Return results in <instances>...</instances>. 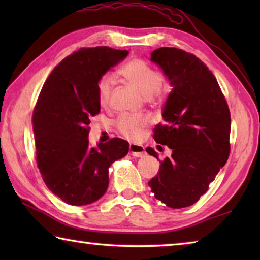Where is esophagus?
I'll use <instances>...</instances> for the list:
<instances>
[{"instance_id": "esophagus-1", "label": "esophagus", "mask_w": 260, "mask_h": 260, "mask_svg": "<svg viewBox=\"0 0 260 260\" xmlns=\"http://www.w3.org/2000/svg\"><path fill=\"white\" fill-rule=\"evenodd\" d=\"M129 153L134 157H143L146 155V150L142 146H139V144L131 143L129 144Z\"/></svg>"}]
</instances>
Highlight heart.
Returning a JSON list of instances; mask_svg holds the SVG:
<instances>
[{
    "label": "heart",
    "instance_id": "obj_1",
    "mask_svg": "<svg viewBox=\"0 0 260 260\" xmlns=\"http://www.w3.org/2000/svg\"><path fill=\"white\" fill-rule=\"evenodd\" d=\"M120 74L134 86L141 94L147 98H159L162 85L161 74L156 69L151 68L147 61L134 58L120 69ZM113 77L105 74L98 82V100L100 105L107 107L111 98L113 89ZM148 124V118L133 116V114H121L116 120V128L126 138H136L141 129Z\"/></svg>",
    "mask_w": 260,
    "mask_h": 260
}]
</instances>
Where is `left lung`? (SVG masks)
Returning a JSON list of instances; mask_svg holds the SVG:
<instances>
[{
  "label": "left lung",
  "mask_w": 260,
  "mask_h": 260,
  "mask_svg": "<svg viewBox=\"0 0 260 260\" xmlns=\"http://www.w3.org/2000/svg\"><path fill=\"white\" fill-rule=\"evenodd\" d=\"M151 60L173 86L162 112L165 124L153 129L156 142L172 149V155L159 160V172L149 186L169 208H187L208 191L230 157V108L217 79L199 57L162 47L151 52ZM146 150L158 159L152 148Z\"/></svg>",
  "instance_id": "1"
}]
</instances>
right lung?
I'll return each instance as SVG.
<instances>
[{
    "instance_id": "add662e5",
    "label": "right lung",
    "mask_w": 260,
    "mask_h": 260,
    "mask_svg": "<svg viewBox=\"0 0 260 260\" xmlns=\"http://www.w3.org/2000/svg\"><path fill=\"white\" fill-rule=\"evenodd\" d=\"M127 54L109 47L73 51L52 70L34 107L38 167L49 190L70 205L101 199L110 165L128 152V142L119 138L95 148L88 141L90 118L101 111L98 82Z\"/></svg>"
}]
</instances>
